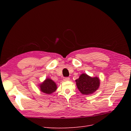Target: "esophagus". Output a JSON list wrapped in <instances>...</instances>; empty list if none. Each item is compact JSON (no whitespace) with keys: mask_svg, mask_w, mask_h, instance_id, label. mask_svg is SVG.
Returning a JSON list of instances; mask_svg holds the SVG:
<instances>
[{"mask_svg":"<svg viewBox=\"0 0 131 131\" xmlns=\"http://www.w3.org/2000/svg\"><path fill=\"white\" fill-rule=\"evenodd\" d=\"M63 80H64V81H69V80H70V78H68V77L64 78Z\"/></svg>","mask_w":131,"mask_h":131,"instance_id":"esophagus-1","label":"esophagus"}]
</instances>
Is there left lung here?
Returning <instances> with one entry per match:
<instances>
[{
	"mask_svg": "<svg viewBox=\"0 0 131 131\" xmlns=\"http://www.w3.org/2000/svg\"><path fill=\"white\" fill-rule=\"evenodd\" d=\"M76 82L79 91L86 95L94 92L100 85V80L97 77L91 78L86 74H81Z\"/></svg>",
	"mask_w": 131,
	"mask_h": 131,
	"instance_id": "obj_1",
	"label": "left lung"
}]
</instances>
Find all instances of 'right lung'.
<instances>
[{
	"label": "right lung",
	"mask_w": 131,
	"mask_h": 131,
	"mask_svg": "<svg viewBox=\"0 0 131 131\" xmlns=\"http://www.w3.org/2000/svg\"><path fill=\"white\" fill-rule=\"evenodd\" d=\"M40 88L41 91L49 94L56 90L57 85L52 80L47 79L42 84H40Z\"/></svg>",
	"instance_id": "obj_1"
}]
</instances>
